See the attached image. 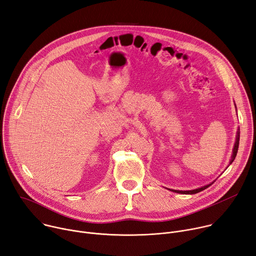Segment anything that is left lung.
<instances>
[{"label": "left lung", "mask_w": 256, "mask_h": 256, "mask_svg": "<svg viewBox=\"0 0 256 256\" xmlns=\"http://www.w3.org/2000/svg\"><path fill=\"white\" fill-rule=\"evenodd\" d=\"M235 106H236V104H235ZM239 140H240V129H238V131H237V134H236V140H235V144H234V148H233V154H232V156H231V160H230V164H231L233 162H234V160H235V158H236V156H237V152H238V148H239ZM214 182H212L210 184H208V185H204V186H202V187H200V188H196V189H193V190H174V189H168V190H171V191H173V192H176V193H181V194H195V193H198V192H200V191H202V190H204V189H206L208 187H210Z\"/></svg>", "instance_id": "8db88e82"}]
</instances>
